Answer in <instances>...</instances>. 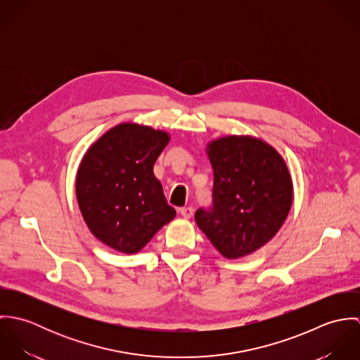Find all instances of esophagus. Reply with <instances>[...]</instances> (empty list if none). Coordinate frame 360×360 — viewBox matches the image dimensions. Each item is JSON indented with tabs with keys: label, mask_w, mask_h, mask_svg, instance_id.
<instances>
[{
	"label": "esophagus",
	"mask_w": 360,
	"mask_h": 360,
	"mask_svg": "<svg viewBox=\"0 0 360 360\" xmlns=\"http://www.w3.org/2000/svg\"><path fill=\"white\" fill-rule=\"evenodd\" d=\"M179 212H180V214H181L184 219H190V217L193 216V213H194V210H193V207H191V206L181 207Z\"/></svg>",
	"instance_id": "34e87169"
}]
</instances>
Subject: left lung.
I'll use <instances>...</instances> for the list:
<instances>
[{
    "label": "left lung",
    "mask_w": 360,
    "mask_h": 360,
    "mask_svg": "<svg viewBox=\"0 0 360 360\" xmlns=\"http://www.w3.org/2000/svg\"><path fill=\"white\" fill-rule=\"evenodd\" d=\"M206 154L213 169V206L195 221L227 259L255 252L287 219L294 198L290 170L270 144L252 136L212 140Z\"/></svg>",
    "instance_id": "8db88e82"
}]
</instances>
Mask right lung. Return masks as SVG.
I'll list each match as a JSON object with an SVG mask.
<instances>
[{
  "mask_svg": "<svg viewBox=\"0 0 360 360\" xmlns=\"http://www.w3.org/2000/svg\"><path fill=\"white\" fill-rule=\"evenodd\" d=\"M170 141L167 131L139 123L109 129L83 156L76 197L90 231L105 245L136 254L176 210L163 195L154 163Z\"/></svg>",
  "mask_w": 360,
  "mask_h": 360,
  "instance_id": "right-lung-1",
  "label": "right lung"
}]
</instances>
